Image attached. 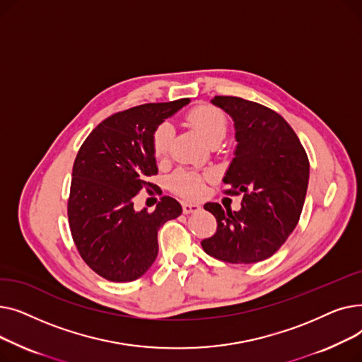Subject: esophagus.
Returning <instances> with one entry per match:
<instances>
[{
    "label": "esophagus",
    "mask_w": 362,
    "mask_h": 362,
    "mask_svg": "<svg viewBox=\"0 0 362 362\" xmlns=\"http://www.w3.org/2000/svg\"><path fill=\"white\" fill-rule=\"evenodd\" d=\"M182 208H183V213L185 214H191V213L199 211L201 210V205L199 204H194V202H183Z\"/></svg>",
    "instance_id": "esophagus-1"
}]
</instances>
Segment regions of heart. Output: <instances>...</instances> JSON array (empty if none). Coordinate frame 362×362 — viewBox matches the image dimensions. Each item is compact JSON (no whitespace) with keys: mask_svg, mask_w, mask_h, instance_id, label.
Instances as JSON below:
<instances>
[{"mask_svg":"<svg viewBox=\"0 0 362 362\" xmlns=\"http://www.w3.org/2000/svg\"><path fill=\"white\" fill-rule=\"evenodd\" d=\"M187 122L191 123L204 138L205 142L213 144L221 141L227 132V120L224 114L211 105H198L186 114ZM173 139V127L168 123H161L152 133V152L157 158H164ZM208 175L198 173L194 170L179 168L171 175L168 185L173 191L185 198H198L204 194Z\"/></svg>","mask_w":362,"mask_h":362,"instance_id":"heart-1","label":"heart"}]
</instances>
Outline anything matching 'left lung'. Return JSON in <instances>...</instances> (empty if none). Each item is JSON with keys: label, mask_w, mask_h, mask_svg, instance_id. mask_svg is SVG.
<instances>
[{"label": "left lung", "mask_w": 362, "mask_h": 362, "mask_svg": "<svg viewBox=\"0 0 362 362\" xmlns=\"http://www.w3.org/2000/svg\"><path fill=\"white\" fill-rule=\"evenodd\" d=\"M211 103L235 122V158L223 182L229 195H243L232 211L217 202L204 208L217 220V232L201 242L220 261L252 264L270 258L296 227L305 202L310 161L289 123L276 111L238 97Z\"/></svg>", "instance_id": "obj_1"}]
</instances>
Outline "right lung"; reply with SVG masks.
Here are the masks:
<instances>
[{"mask_svg": "<svg viewBox=\"0 0 362 362\" xmlns=\"http://www.w3.org/2000/svg\"><path fill=\"white\" fill-rule=\"evenodd\" d=\"M186 104L189 98L112 114L76 156L67 202L70 232L83 261L110 281L144 276L157 258L160 227L182 214L171 197H163L152 213L135 211L133 198L157 187L146 180L158 173L152 133Z\"/></svg>", "mask_w": 362, "mask_h": 362, "instance_id": "add662e5", "label": "right lung"}]
</instances>
